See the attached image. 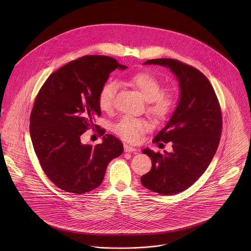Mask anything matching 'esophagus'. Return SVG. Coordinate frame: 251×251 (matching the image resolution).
<instances>
[{"label": "esophagus", "instance_id": "34e87169", "mask_svg": "<svg viewBox=\"0 0 251 251\" xmlns=\"http://www.w3.org/2000/svg\"><path fill=\"white\" fill-rule=\"evenodd\" d=\"M124 148H125V151H126V152H134L135 153L137 151L136 148H134L132 146H129V145H126V144H125Z\"/></svg>", "mask_w": 251, "mask_h": 251}]
</instances>
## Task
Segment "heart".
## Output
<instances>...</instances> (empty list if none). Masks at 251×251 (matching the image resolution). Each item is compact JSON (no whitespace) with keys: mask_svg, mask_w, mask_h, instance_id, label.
<instances>
[{"mask_svg":"<svg viewBox=\"0 0 251 251\" xmlns=\"http://www.w3.org/2000/svg\"><path fill=\"white\" fill-rule=\"evenodd\" d=\"M129 84L136 89L147 103V112L155 120H163L170 113L173 106L172 97L167 93H162V86L158 79L148 72H140L132 75ZM118 90L115 81L105 83L99 94L100 108L108 112L113 105ZM149 129V125L142 119L125 116L115 126L114 131L122 139L128 142H138L144 132Z\"/></svg>","mask_w":251,"mask_h":251,"instance_id":"1","label":"heart"}]
</instances>
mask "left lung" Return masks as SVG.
I'll return each instance as SVG.
<instances>
[{"instance_id":"left-lung-1","label":"left lung","mask_w":251,"mask_h":251,"mask_svg":"<svg viewBox=\"0 0 251 251\" xmlns=\"http://www.w3.org/2000/svg\"><path fill=\"white\" fill-rule=\"evenodd\" d=\"M144 65L168 68L179 81L178 105L152 140L172 142L173 151H142L151 159V171L141 177L143 186L173 195L192 185L214 158L222 130L221 110L212 84L197 69L174 59L149 60Z\"/></svg>"}]
</instances>
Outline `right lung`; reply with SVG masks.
<instances>
[{"label": "right lung", "instance_id": "right-lung-1", "mask_svg": "<svg viewBox=\"0 0 251 251\" xmlns=\"http://www.w3.org/2000/svg\"><path fill=\"white\" fill-rule=\"evenodd\" d=\"M126 68L112 57L84 56L53 72L39 90L30 133L42 170L59 188L75 194L97 188L108 163L123 153V144L111 134L95 147L82 144L80 136L98 128L99 94L109 74Z\"/></svg>", "mask_w": 251, "mask_h": 251}]
</instances>
